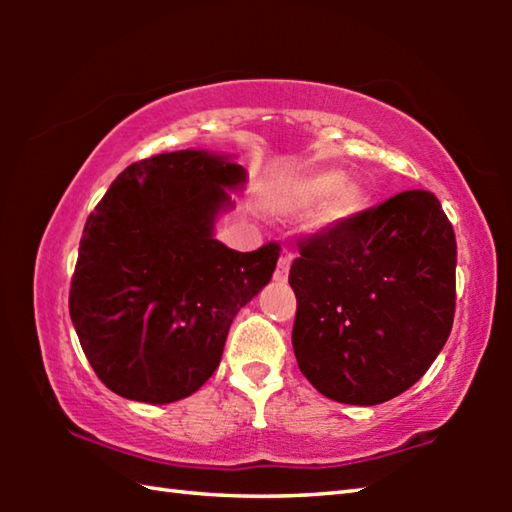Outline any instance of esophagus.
<instances>
[{
	"label": "esophagus",
	"instance_id": "esophagus-1",
	"mask_svg": "<svg viewBox=\"0 0 512 512\" xmlns=\"http://www.w3.org/2000/svg\"><path fill=\"white\" fill-rule=\"evenodd\" d=\"M289 266H291V255H282L277 259V268H275V282H287L289 280Z\"/></svg>",
	"mask_w": 512,
	"mask_h": 512
}]
</instances>
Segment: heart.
Here are the masks:
<instances>
[{
	"mask_svg": "<svg viewBox=\"0 0 512 512\" xmlns=\"http://www.w3.org/2000/svg\"><path fill=\"white\" fill-rule=\"evenodd\" d=\"M314 206L317 210L309 216V232H332L361 214L366 207V187L359 180L345 178L341 169H316L293 180L277 198V207L291 216L307 214Z\"/></svg>",
	"mask_w": 512,
	"mask_h": 512,
	"instance_id": "obj_1",
	"label": "heart"
}]
</instances>
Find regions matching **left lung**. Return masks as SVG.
<instances>
[{
    "label": "left lung",
    "instance_id": "8db88e82",
    "mask_svg": "<svg viewBox=\"0 0 512 512\" xmlns=\"http://www.w3.org/2000/svg\"><path fill=\"white\" fill-rule=\"evenodd\" d=\"M289 284L293 352L318 393L375 406L411 388L452 332L456 237L431 192L413 189L300 241Z\"/></svg>",
    "mask_w": 512,
    "mask_h": 512
}]
</instances>
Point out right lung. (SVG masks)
<instances>
[{"mask_svg":"<svg viewBox=\"0 0 512 512\" xmlns=\"http://www.w3.org/2000/svg\"><path fill=\"white\" fill-rule=\"evenodd\" d=\"M246 169L203 149L119 173L83 228L69 316L112 393L169 404L219 368L232 320L268 282L280 246L239 253L214 237Z\"/></svg>","mask_w":512,"mask_h":512,"instance_id":"right-lung-1","label":"right lung"}]
</instances>
